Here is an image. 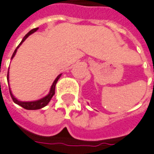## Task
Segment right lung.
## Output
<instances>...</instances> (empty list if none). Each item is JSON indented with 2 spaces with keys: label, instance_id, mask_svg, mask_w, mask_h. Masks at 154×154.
<instances>
[{
  "label": "right lung",
  "instance_id": "add662e5",
  "mask_svg": "<svg viewBox=\"0 0 154 154\" xmlns=\"http://www.w3.org/2000/svg\"><path fill=\"white\" fill-rule=\"evenodd\" d=\"M38 29V27L37 28H34V29H32L31 31H29L25 36H24V38L22 39V41H21V43L19 44V45L16 48V50L14 51V52H13V54H12V57H11V59L15 56L16 52H17V48L21 45V44L30 35H32L33 33H35L36 30ZM61 76V74H60L58 77H56V79L54 80V82H53V84L51 85V90H50V92H49V94H47L45 97H44V98H42V99H40V100H37V101H33V102H21V101H18L17 98H15L14 96H13V94H12V93H11V89H10V93H11V98H12V100H13V102L17 103V104H18L19 106H21V107H23L24 109H41V108H44L45 106H46L47 104L49 103V102L51 101V99L52 98V96L54 95V94H55V85H56V84H57V82H58V80H59V78ZM7 79L9 80V72H8V75H7Z\"/></svg>",
  "mask_w": 154,
  "mask_h": 154
}]
</instances>
